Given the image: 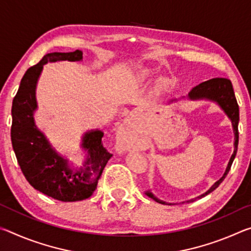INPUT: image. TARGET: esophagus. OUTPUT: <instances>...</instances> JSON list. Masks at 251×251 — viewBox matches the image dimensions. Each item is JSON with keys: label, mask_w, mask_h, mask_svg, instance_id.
Instances as JSON below:
<instances>
[{"label": "esophagus", "mask_w": 251, "mask_h": 251, "mask_svg": "<svg viewBox=\"0 0 251 251\" xmlns=\"http://www.w3.org/2000/svg\"><path fill=\"white\" fill-rule=\"evenodd\" d=\"M127 125H128V120H125L122 123L121 126L118 127L116 133V144L120 150L124 151L128 145V136H127Z\"/></svg>", "instance_id": "esophagus-1"}]
</instances>
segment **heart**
Listing matches in <instances>:
<instances>
[{
    "mask_svg": "<svg viewBox=\"0 0 251 251\" xmlns=\"http://www.w3.org/2000/svg\"><path fill=\"white\" fill-rule=\"evenodd\" d=\"M155 73H156L155 70L152 69H144L139 72V78L143 80L151 79L152 76L155 75ZM172 85H173V80L171 78L167 77V76H160V77H158L155 80L154 85H152V93L157 96L164 95L165 93H167L169 90H171Z\"/></svg>",
    "mask_w": 251,
    "mask_h": 251,
    "instance_id": "obj_1",
    "label": "heart"
}]
</instances>
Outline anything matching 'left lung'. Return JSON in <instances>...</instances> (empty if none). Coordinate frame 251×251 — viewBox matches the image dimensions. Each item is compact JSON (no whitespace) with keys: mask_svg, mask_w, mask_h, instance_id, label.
<instances>
[{"mask_svg":"<svg viewBox=\"0 0 251 251\" xmlns=\"http://www.w3.org/2000/svg\"><path fill=\"white\" fill-rule=\"evenodd\" d=\"M181 99H188L189 100H209L212 101V103L217 104L220 109L226 114L227 117L229 118V121L231 122V126H232V130H233V135H235V142H233V152L230 157V159L228 161V165L226 167V171H225L224 175L222 176L220 179L212 185L209 189L207 190L206 193L201 194V196H198L196 198L189 199V201H182L184 202H193L196 201V199L205 197L206 195L210 194L211 192L217 188V187L222 184L223 180L225 179V177L227 176V174L230 171L231 164L233 159H235L236 154H237V148H238V138H239V134H238V123H239V107H238L237 104V100L235 96V93H233V88H232V84L230 80L228 78H211L209 80H206V82H202L197 86H195L192 91L188 93V95L186 97L182 96ZM177 99H174L169 104L173 103V101H177ZM145 194L148 197H151L159 203H164V205H174V202H167L165 201H161V199L157 198L154 194L151 193V190H146Z\"/></svg>","mask_w":251,"mask_h":251,"instance_id":"obj_1","label":"left lung"}]
</instances>
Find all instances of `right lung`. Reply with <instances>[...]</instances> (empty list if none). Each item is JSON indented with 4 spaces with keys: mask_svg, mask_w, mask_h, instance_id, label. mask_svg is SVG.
Masks as SVG:
<instances>
[{
    "mask_svg": "<svg viewBox=\"0 0 251 251\" xmlns=\"http://www.w3.org/2000/svg\"><path fill=\"white\" fill-rule=\"evenodd\" d=\"M82 50L49 53L26 71L12 104L11 139L16 159L29 185L61 201H79L91 197L97 188L103 169L112 155L101 144L100 129L85 131L80 148L84 160L77 166L57 152L35 124L36 85L48 63L80 62Z\"/></svg>",
    "mask_w": 251,
    "mask_h": 251,
    "instance_id": "right-lung-1",
    "label": "right lung"
}]
</instances>
